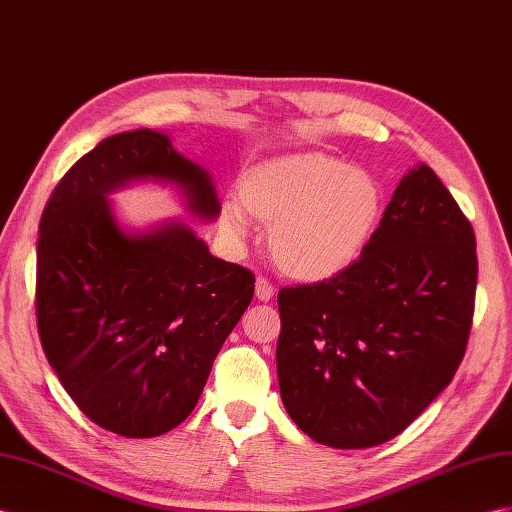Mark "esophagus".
Returning a JSON list of instances; mask_svg holds the SVG:
<instances>
[{
    "mask_svg": "<svg viewBox=\"0 0 512 512\" xmlns=\"http://www.w3.org/2000/svg\"><path fill=\"white\" fill-rule=\"evenodd\" d=\"M272 294H274L272 281L268 277H257V281H255V296L259 300H270Z\"/></svg>",
    "mask_w": 512,
    "mask_h": 512,
    "instance_id": "esophagus-1",
    "label": "esophagus"
}]
</instances>
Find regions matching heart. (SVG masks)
<instances>
[{
	"label": "heart",
	"mask_w": 512,
	"mask_h": 512,
	"mask_svg": "<svg viewBox=\"0 0 512 512\" xmlns=\"http://www.w3.org/2000/svg\"><path fill=\"white\" fill-rule=\"evenodd\" d=\"M248 209L272 227L279 264L298 277H322L344 268L370 238L381 216L383 190L361 168L322 153L285 157L246 183ZM225 225L244 235L240 205H227Z\"/></svg>",
	"instance_id": "obj_1"
}]
</instances>
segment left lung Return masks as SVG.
<instances>
[{
  "label": "left lung",
  "mask_w": 512,
  "mask_h": 512,
  "mask_svg": "<svg viewBox=\"0 0 512 512\" xmlns=\"http://www.w3.org/2000/svg\"><path fill=\"white\" fill-rule=\"evenodd\" d=\"M476 235L435 170L393 192L361 257L279 290L285 411L313 441L381 445L450 385L476 303Z\"/></svg>",
  "instance_id": "8db88e82"
}]
</instances>
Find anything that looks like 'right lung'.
Wrapping results in <instances>:
<instances>
[{"mask_svg": "<svg viewBox=\"0 0 512 512\" xmlns=\"http://www.w3.org/2000/svg\"><path fill=\"white\" fill-rule=\"evenodd\" d=\"M175 181L218 216L212 179L166 134L125 131L80 157L51 192L36 244V326L82 413L129 439L164 435L199 400L218 350L251 303L255 274L207 251L186 225L127 235L106 194Z\"/></svg>", "mask_w": 512, "mask_h": 512, "instance_id": "obj_1", "label": "right lung"}]
</instances>
